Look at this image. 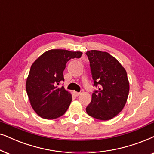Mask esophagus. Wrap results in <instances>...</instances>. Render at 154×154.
<instances>
[{
	"label": "esophagus",
	"mask_w": 154,
	"mask_h": 154,
	"mask_svg": "<svg viewBox=\"0 0 154 154\" xmlns=\"http://www.w3.org/2000/svg\"><path fill=\"white\" fill-rule=\"evenodd\" d=\"M73 94L75 96H79L80 93H79V92H77V91H73Z\"/></svg>",
	"instance_id": "34e87169"
}]
</instances>
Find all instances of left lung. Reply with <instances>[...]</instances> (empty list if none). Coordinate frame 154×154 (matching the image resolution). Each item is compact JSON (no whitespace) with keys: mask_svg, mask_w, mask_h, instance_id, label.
Instances as JSON below:
<instances>
[{"mask_svg":"<svg viewBox=\"0 0 154 154\" xmlns=\"http://www.w3.org/2000/svg\"><path fill=\"white\" fill-rule=\"evenodd\" d=\"M86 54L94 86L100 87L92 94L86 111L98 120H110L123 109L128 99L130 85L126 70L107 52L91 50Z\"/></svg>","mask_w":154,"mask_h":154,"instance_id":"1","label":"left lung"}]
</instances>
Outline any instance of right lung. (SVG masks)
Returning <instances> with one entry per match:
<instances>
[{
	"mask_svg": "<svg viewBox=\"0 0 154 154\" xmlns=\"http://www.w3.org/2000/svg\"><path fill=\"white\" fill-rule=\"evenodd\" d=\"M82 55L80 51L51 49L32 65L26 90L32 108L42 118H58L68 109L72 96L59 85L64 81L63 71L67 61L81 58Z\"/></svg>",
	"mask_w": 154,
	"mask_h": 154,
	"instance_id": "1",
	"label": "right lung"
}]
</instances>
